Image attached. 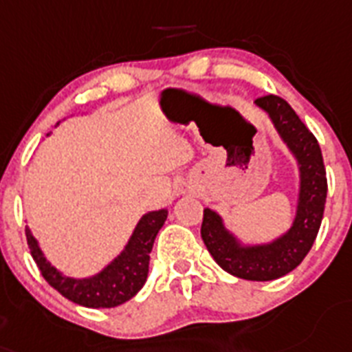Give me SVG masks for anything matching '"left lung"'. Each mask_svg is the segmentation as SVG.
<instances>
[{
	"label": "left lung",
	"instance_id": "left-lung-1",
	"mask_svg": "<svg viewBox=\"0 0 352 352\" xmlns=\"http://www.w3.org/2000/svg\"><path fill=\"white\" fill-rule=\"evenodd\" d=\"M256 105L268 112L283 141L299 161L300 191L294 226L272 243L243 247L223 227L217 212L204 209L200 234L212 259L231 276L247 281H274L299 267L313 247L324 217L327 179L317 138L290 103L281 96L267 94L256 100Z\"/></svg>",
	"mask_w": 352,
	"mask_h": 352
}]
</instances>
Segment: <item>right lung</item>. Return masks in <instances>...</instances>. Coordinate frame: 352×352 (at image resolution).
I'll use <instances>...</instances> for the list:
<instances>
[{"mask_svg":"<svg viewBox=\"0 0 352 352\" xmlns=\"http://www.w3.org/2000/svg\"><path fill=\"white\" fill-rule=\"evenodd\" d=\"M166 209L146 212L135 226L125 250L100 274L89 279H71L62 276L57 268L46 261L37 240L28 229H26V241L43 277L58 294L64 295L71 302L80 304L85 308H114L132 299L143 288L148 276L153 240L162 223L166 221Z\"/></svg>","mask_w":352,"mask_h":352,"instance_id":"1","label":"right lung"}]
</instances>
